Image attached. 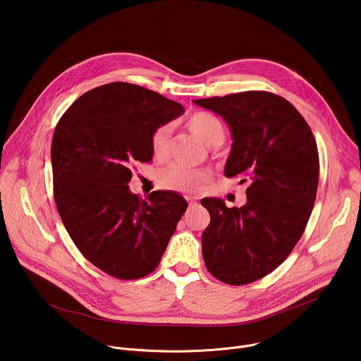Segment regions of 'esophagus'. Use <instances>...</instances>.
Listing matches in <instances>:
<instances>
[{
  "label": "esophagus",
  "instance_id": "34e87169",
  "mask_svg": "<svg viewBox=\"0 0 361 361\" xmlns=\"http://www.w3.org/2000/svg\"><path fill=\"white\" fill-rule=\"evenodd\" d=\"M187 201H188L190 209H195V207H198V201H197V198H195V197H187Z\"/></svg>",
  "mask_w": 361,
  "mask_h": 361
}]
</instances>
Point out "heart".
<instances>
[{"label":"heart","mask_w":361,"mask_h":361,"mask_svg":"<svg viewBox=\"0 0 361 361\" xmlns=\"http://www.w3.org/2000/svg\"><path fill=\"white\" fill-rule=\"evenodd\" d=\"M187 127L210 147L220 145L224 141V126L219 117L207 111H195L187 118ZM170 126H160L151 134V151L154 157L164 160L169 156ZM207 171L191 169L183 164H173L160 173V184L169 190L194 192L209 181Z\"/></svg>","instance_id":"obj_1"}]
</instances>
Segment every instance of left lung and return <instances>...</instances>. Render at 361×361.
<instances>
[{
	"mask_svg": "<svg viewBox=\"0 0 361 361\" xmlns=\"http://www.w3.org/2000/svg\"><path fill=\"white\" fill-rule=\"evenodd\" d=\"M221 116L233 147L226 177L250 181L243 207L202 198L210 224L201 237L202 259L220 281L243 286L263 279L293 251L310 219L319 185L314 135L290 102L267 91L194 99Z\"/></svg>",
	"mask_w": 361,
	"mask_h": 361,
	"instance_id": "left-lung-1",
	"label": "left lung"
}]
</instances>
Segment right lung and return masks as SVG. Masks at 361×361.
I'll return each mask as SVG.
<instances>
[{
	"label": "right lung",
	"mask_w": 361,
	"mask_h": 361,
	"mask_svg": "<svg viewBox=\"0 0 361 361\" xmlns=\"http://www.w3.org/2000/svg\"><path fill=\"white\" fill-rule=\"evenodd\" d=\"M184 107L128 82L82 94L60 118L51 145L54 198L71 240L104 273L141 279L157 269L187 210L176 191L141 200L127 185L131 166L152 159L151 134Z\"/></svg>",
	"instance_id": "add662e5"
}]
</instances>
